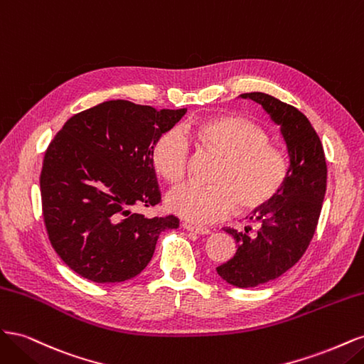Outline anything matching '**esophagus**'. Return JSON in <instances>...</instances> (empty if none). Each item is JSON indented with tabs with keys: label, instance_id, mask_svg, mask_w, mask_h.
Masks as SVG:
<instances>
[{
	"label": "esophagus",
	"instance_id": "1",
	"mask_svg": "<svg viewBox=\"0 0 364 364\" xmlns=\"http://www.w3.org/2000/svg\"><path fill=\"white\" fill-rule=\"evenodd\" d=\"M182 228L186 229V230H190V232L197 234V235H209V234H211V230H209V229L200 228V226H194V225H190V223H183Z\"/></svg>",
	"mask_w": 364,
	"mask_h": 364
}]
</instances>
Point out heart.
Here are the masks:
<instances>
[{
  "label": "heart",
  "mask_w": 364,
  "mask_h": 364,
  "mask_svg": "<svg viewBox=\"0 0 364 364\" xmlns=\"http://www.w3.org/2000/svg\"><path fill=\"white\" fill-rule=\"evenodd\" d=\"M196 144L217 155L213 186L182 185L170 193V211L191 223L208 225L225 218L234 206L249 213L269 203L287 181L289 161L269 144V135L253 121L237 115L209 117L185 129ZM190 146L178 129H168L151 149L156 173L179 183L186 173Z\"/></svg>",
  "instance_id": "heart-1"
}]
</instances>
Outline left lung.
Returning a JSON list of instances; mask_svg holds the SVG:
<instances>
[{
    "label": "left lung",
    "mask_w": 364,
    "mask_h": 364,
    "mask_svg": "<svg viewBox=\"0 0 364 364\" xmlns=\"http://www.w3.org/2000/svg\"><path fill=\"white\" fill-rule=\"evenodd\" d=\"M240 97L261 105L281 127L290 159L282 190L250 217L257 232L250 226L245 232L225 229L238 247L232 258L217 267V273L234 287L250 289L279 278L305 253L326 191V161L321 138L301 111L264 92Z\"/></svg>",
    "instance_id": "left-lung-1"
}]
</instances>
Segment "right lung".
Masks as SVG:
<instances>
[{
    "label": "right lung",
    "instance_id": "add662e5",
    "mask_svg": "<svg viewBox=\"0 0 364 364\" xmlns=\"http://www.w3.org/2000/svg\"><path fill=\"white\" fill-rule=\"evenodd\" d=\"M186 109L111 100L71 117L50 142L41 171L50 243L80 277L123 282L150 262L159 234L179 228L174 215L147 218L161 193L151 149Z\"/></svg>",
    "mask_w": 364,
    "mask_h": 364
}]
</instances>
